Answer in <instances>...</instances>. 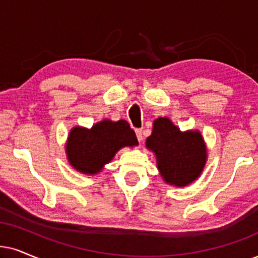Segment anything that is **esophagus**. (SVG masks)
<instances>
[{"instance_id": "esophagus-1", "label": "esophagus", "mask_w": 258, "mask_h": 258, "mask_svg": "<svg viewBox=\"0 0 258 258\" xmlns=\"http://www.w3.org/2000/svg\"><path fill=\"white\" fill-rule=\"evenodd\" d=\"M136 135H137V138H138V142L140 143L143 140V131L140 128H137L136 130Z\"/></svg>"}]
</instances>
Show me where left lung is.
<instances>
[{"label": "left lung", "instance_id": "8db88e82", "mask_svg": "<svg viewBox=\"0 0 258 258\" xmlns=\"http://www.w3.org/2000/svg\"><path fill=\"white\" fill-rule=\"evenodd\" d=\"M146 146L156 153L164 181L178 187L197 180L206 163V148L200 132L182 133L168 118L155 120Z\"/></svg>", "mask_w": 258, "mask_h": 258}]
</instances>
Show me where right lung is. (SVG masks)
I'll return each instance as SVG.
<instances>
[{"label": "right lung", "mask_w": 258, "mask_h": 258, "mask_svg": "<svg viewBox=\"0 0 258 258\" xmlns=\"http://www.w3.org/2000/svg\"><path fill=\"white\" fill-rule=\"evenodd\" d=\"M138 144L136 133L125 120H103L90 130L75 127L67 143L70 164L84 174H96L123 146Z\"/></svg>", "instance_id": "1"}]
</instances>
